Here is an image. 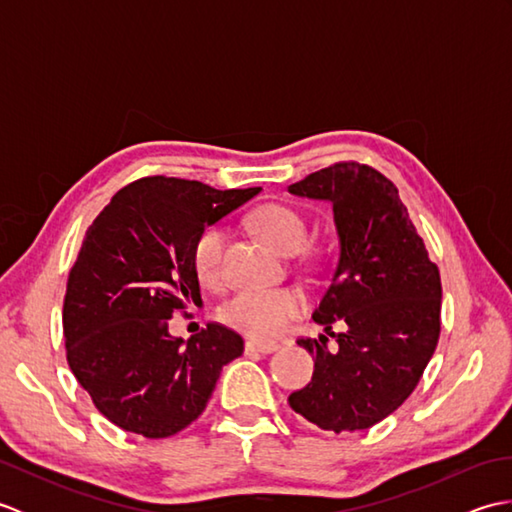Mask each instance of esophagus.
Masks as SVG:
<instances>
[{"mask_svg": "<svg viewBox=\"0 0 512 512\" xmlns=\"http://www.w3.org/2000/svg\"><path fill=\"white\" fill-rule=\"evenodd\" d=\"M279 350V345L277 343H273V341H246V352L248 354H253V352H257V354H273V352H277Z\"/></svg>", "mask_w": 512, "mask_h": 512, "instance_id": "1", "label": "esophagus"}]
</instances>
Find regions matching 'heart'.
<instances>
[{
  "label": "heart",
  "mask_w": 512,
  "mask_h": 512,
  "mask_svg": "<svg viewBox=\"0 0 512 512\" xmlns=\"http://www.w3.org/2000/svg\"><path fill=\"white\" fill-rule=\"evenodd\" d=\"M259 237L284 255L301 250L306 242V222L297 211L284 204H264L250 217ZM226 231L222 226H206L193 244V268L206 286H217L224 277L222 259ZM306 308V299L295 288L242 290L226 303L222 319L235 330L270 339L286 330V325Z\"/></svg>",
  "instance_id": "heart-1"
}]
</instances>
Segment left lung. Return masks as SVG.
Listing matches in <instances>:
<instances>
[{"instance_id": "1", "label": "left lung", "mask_w": 512, "mask_h": 512, "mask_svg": "<svg viewBox=\"0 0 512 512\" xmlns=\"http://www.w3.org/2000/svg\"><path fill=\"white\" fill-rule=\"evenodd\" d=\"M288 191L332 206L339 259L312 319L334 335L299 339L312 354L310 383L290 407L325 431H361L416 389L440 336L442 286L394 182L358 162L314 171Z\"/></svg>"}]
</instances>
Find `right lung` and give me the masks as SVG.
I'll use <instances>...</instances> for the list:
<instances>
[{
  "mask_svg": "<svg viewBox=\"0 0 512 512\" xmlns=\"http://www.w3.org/2000/svg\"><path fill=\"white\" fill-rule=\"evenodd\" d=\"M259 191L143 178L88 228L65 290V350L79 385L116 427L151 440L176 436L204 411L222 367L242 356V336L224 325L184 341L169 334V319L202 306L195 239Z\"/></svg>",
  "mask_w": 512,
  "mask_h": 512,
  "instance_id": "right-lung-1",
  "label": "right lung"
}]
</instances>
